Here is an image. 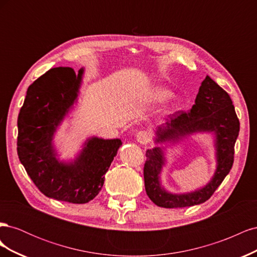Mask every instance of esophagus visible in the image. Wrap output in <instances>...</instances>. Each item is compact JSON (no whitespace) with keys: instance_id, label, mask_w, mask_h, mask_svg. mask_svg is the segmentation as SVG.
Wrapping results in <instances>:
<instances>
[{"instance_id":"1","label":"esophagus","mask_w":257,"mask_h":257,"mask_svg":"<svg viewBox=\"0 0 257 257\" xmlns=\"http://www.w3.org/2000/svg\"><path fill=\"white\" fill-rule=\"evenodd\" d=\"M136 139L138 143H141L142 145H147L148 143L151 142L152 139V133L150 131H141L138 132L136 135Z\"/></svg>"}]
</instances>
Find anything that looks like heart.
<instances>
[{
  "label": "heart",
  "mask_w": 257,
  "mask_h": 257,
  "mask_svg": "<svg viewBox=\"0 0 257 257\" xmlns=\"http://www.w3.org/2000/svg\"><path fill=\"white\" fill-rule=\"evenodd\" d=\"M170 94L172 93L164 88H155L148 93V96H149L150 99L154 100V102H163V100L167 99Z\"/></svg>",
  "instance_id": "1"
}]
</instances>
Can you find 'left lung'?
<instances>
[{"mask_svg": "<svg viewBox=\"0 0 257 257\" xmlns=\"http://www.w3.org/2000/svg\"><path fill=\"white\" fill-rule=\"evenodd\" d=\"M239 130V119L228 93L207 76L201 82L192 109L178 110L169 115L165 126L158 130L157 142L177 141L195 132H213L217 159L214 177L205 188L193 193L181 195L167 193L161 186L159 177L164 157L160 148H153L146 152L144 178L147 195L155 205L164 208H183L205 203L230 172Z\"/></svg>", "mask_w": 257, "mask_h": 257, "instance_id": "obj_1", "label": "left lung"}]
</instances>
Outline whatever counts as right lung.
<instances>
[{
    "label": "right lung",
    "mask_w": 257,
    "mask_h": 257,
    "mask_svg": "<svg viewBox=\"0 0 257 257\" xmlns=\"http://www.w3.org/2000/svg\"><path fill=\"white\" fill-rule=\"evenodd\" d=\"M83 71L56 67L30 85L18 115L17 152L23 167L44 195L72 204H85L104 184L105 174L120 139L93 137L74 163L56 158L52 136L77 97Z\"/></svg>",
    "instance_id": "1"
}]
</instances>
